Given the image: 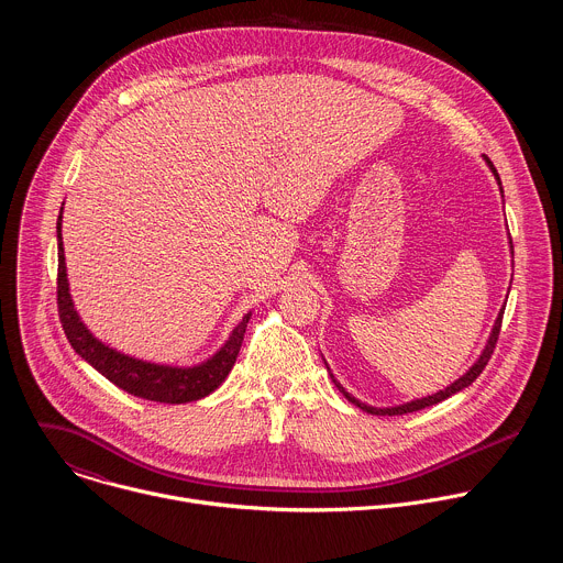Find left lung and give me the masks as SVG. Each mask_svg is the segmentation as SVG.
<instances>
[{"mask_svg": "<svg viewBox=\"0 0 563 563\" xmlns=\"http://www.w3.org/2000/svg\"><path fill=\"white\" fill-rule=\"evenodd\" d=\"M488 159V157H486ZM488 165H490V169H493V174H495V178H497V183L501 185V180H499V174H497V169H495V165L490 163L488 159ZM501 320H504V309L499 311V316H497V320H495V328H493V334H490V339H488V345H486V350H484V354L478 356V361L459 378V380H454L450 387H445V389H441V391H437V394H432V396H426V398H417V400H412V404H406V406H398V408H369V406H365V404H361V400H356L354 396H350L336 380H334V385L345 394V398L350 400V404H354L356 408H361L363 412H367V415H380V417H396V415H408V412H417V410H423V408H430V406H437V404H441V400H445L448 396H452V394H456V391H461L463 387H467V385H472L474 380H476V376L484 372V367L488 365V361H490V356H493V352H495V347H497V341H499V332H501ZM334 378V376H332Z\"/></svg>", "mask_w": 563, "mask_h": 563, "instance_id": "1", "label": "left lung"}]
</instances>
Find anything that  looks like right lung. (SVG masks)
I'll return each instance as SVG.
<instances>
[{
	"label": "right lung",
	"mask_w": 563,
	"mask_h": 563,
	"mask_svg": "<svg viewBox=\"0 0 563 563\" xmlns=\"http://www.w3.org/2000/svg\"><path fill=\"white\" fill-rule=\"evenodd\" d=\"M57 311L62 320V330L70 343V347L91 363L102 376H107L120 389L146 398L157 400V404H189V400L205 398L211 394L231 372L235 356L243 345V336L250 323V316L245 313L243 320L235 325L229 341L216 352L209 361L196 367H169V365H155L146 361H137L133 356L120 354L98 341L79 320L66 280V263H64V247H62V213L57 218Z\"/></svg>",
	"instance_id": "obj_1"
}]
</instances>
